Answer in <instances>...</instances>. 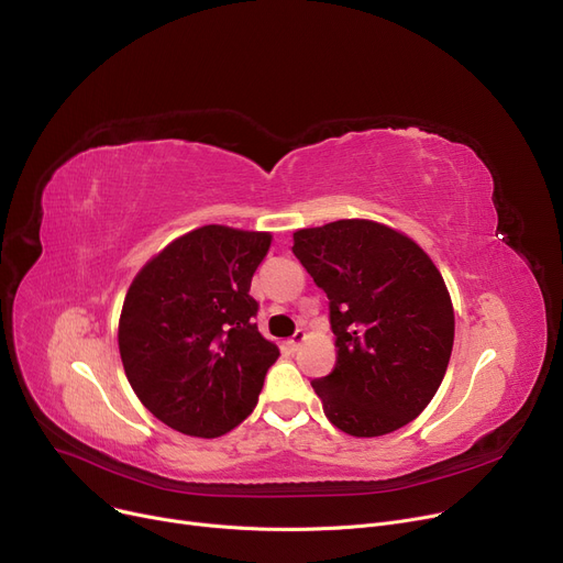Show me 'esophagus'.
I'll return each mask as SVG.
<instances>
[{
    "label": "esophagus",
    "instance_id": "obj_1",
    "mask_svg": "<svg viewBox=\"0 0 563 563\" xmlns=\"http://www.w3.org/2000/svg\"><path fill=\"white\" fill-rule=\"evenodd\" d=\"M303 340H306V331H297V333H294V335L287 340V344H289L291 351H297Z\"/></svg>",
    "mask_w": 563,
    "mask_h": 563
}]
</instances>
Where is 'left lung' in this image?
Returning <instances> with one entry per match:
<instances>
[{
	"instance_id": "1",
	"label": "left lung",
	"mask_w": 563,
	"mask_h": 563,
	"mask_svg": "<svg viewBox=\"0 0 563 563\" xmlns=\"http://www.w3.org/2000/svg\"><path fill=\"white\" fill-rule=\"evenodd\" d=\"M291 251L329 297L338 363L312 380L327 418L356 438L416 420L454 344L452 299L431 257L365 219L297 230Z\"/></svg>"
}]
</instances>
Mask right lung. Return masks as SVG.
<instances>
[{
  "label": "right lung",
  "instance_id": "add662e5",
  "mask_svg": "<svg viewBox=\"0 0 563 563\" xmlns=\"http://www.w3.org/2000/svg\"><path fill=\"white\" fill-rule=\"evenodd\" d=\"M269 232L202 225L132 280L118 323L128 380L170 429L217 438L244 422L280 351L257 331L251 278Z\"/></svg>",
  "mask_w": 563,
  "mask_h": 563
}]
</instances>
